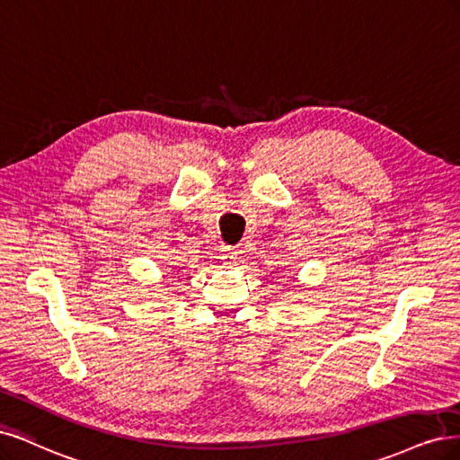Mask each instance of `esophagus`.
<instances>
[{"label": "esophagus", "mask_w": 460, "mask_h": 460, "mask_svg": "<svg viewBox=\"0 0 460 460\" xmlns=\"http://www.w3.org/2000/svg\"><path fill=\"white\" fill-rule=\"evenodd\" d=\"M236 254H239V252H236V246H221V258L226 261L236 260Z\"/></svg>", "instance_id": "1"}]
</instances>
